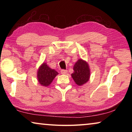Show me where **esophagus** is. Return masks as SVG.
<instances>
[{
	"label": "esophagus",
	"mask_w": 132,
	"mask_h": 132,
	"mask_svg": "<svg viewBox=\"0 0 132 132\" xmlns=\"http://www.w3.org/2000/svg\"><path fill=\"white\" fill-rule=\"evenodd\" d=\"M61 72L62 74H63V75H66L68 73V70H64V69H62L61 70Z\"/></svg>",
	"instance_id": "1"
}]
</instances>
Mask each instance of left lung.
Listing matches in <instances>:
<instances>
[{
    "instance_id": "obj_1",
    "label": "left lung",
    "mask_w": 132,
    "mask_h": 132,
    "mask_svg": "<svg viewBox=\"0 0 132 132\" xmlns=\"http://www.w3.org/2000/svg\"><path fill=\"white\" fill-rule=\"evenodd\" d=\"M71 77L78 86H82L88 81L90 71L88 64L82 59L78 60L73 67Z\"/></svg>"
}]
</instances>
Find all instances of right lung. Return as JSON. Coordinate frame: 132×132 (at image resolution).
Returning a JSON list of instances; mask_svg holds the SVG:
<instances>
[{
    "instance_id": "1",
    "label": "right lung",
    "mask_w": 132,
    "mask_h": 132,
    "mask_svg": "<svg viewBox=\"0 0 132 132\" xmlns=\"http://www.w3.org/2000/svg\"><path fill=\"white\" fill-rule=\"evenodd\" d=\"M57 74L56 71L51 69L46 63H43L38 71V80L42 86H48L52 82Z\"/></svg>"
}]
</instances>
